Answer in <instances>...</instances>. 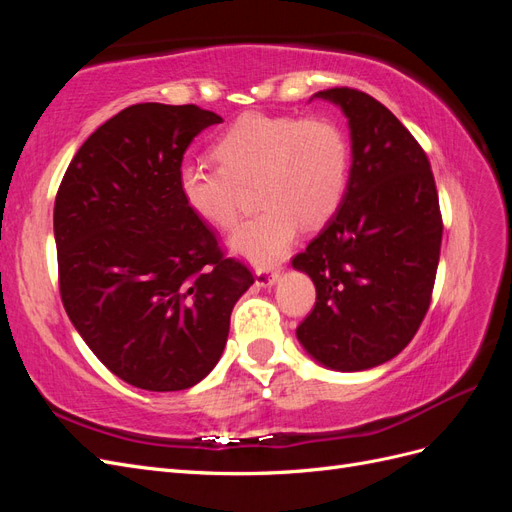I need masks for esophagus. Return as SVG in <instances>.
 Segmentation results:
<instances>
[{
    "instance_id": "obj_1",
    "label": "esophagus",
    "mask_w": 512,
    "mask_h": 512,
    "mask_svg": "<svg viewBox=\"0 0 512 512\" xmlns=\"http://www.w3.org/2000/svg\"><path fill=\"white\" fill-rule=\"evenodd\" d=\"M277 280H280V271H267V269L256 271V286H260V288H269Z\"/></svg>"
}]
</instances>
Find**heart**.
I'll return each mask as SVG.
<instances>
[{
    "mask_svg": "<svg viewBox=\"0 0 512 512\" xmlns=\"http://www.w3.org/2000/svg\"><path fill=\"white\" fill-rule=\"evenodd\" d=\"M211 153L218 166L185 162L179 168V194L200 222L228 230L239 215V185L256 183L262 211L228 239L230 252L256 267L280 260L301 226H322L342 205L348 141L333 119L245 115Z\"/></svg>",
    "mask_w": 512,
    "mask_h": 512,
    "instance_id": "b5f03b06",
    "label": "heart"
}]
</instances>
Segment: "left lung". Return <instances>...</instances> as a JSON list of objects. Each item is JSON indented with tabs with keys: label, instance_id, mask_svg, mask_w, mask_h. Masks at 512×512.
I'll use <instances>...</instances> for the list:
<instances>
[{
	"label": "left lung",
	"instance_id": "left-lung-1",
	"mask_svg": "<svg viewBox=\"0 0 512 512\" xmlns=\"http://www.w3.org/2000/svg\"><path fill=\"white\" fill-rule=\"evenodd\" d=\"M314 98L346 115L352 166L342 205L292 258L316 286L297 339L324 367L363 371L404 350L427 314L442 245L438 192L425 151L384 104L348 87Z\"/></svg>",
	"mask_w": 512,
	"mask_h": 512
}]
</instances>
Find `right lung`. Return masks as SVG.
Returning a JSON list of instances; mask_svg holds the SVG:
<instances>
[{
  "label": "right lung",
  "mask_w": 512,
  "mask_h": 512,
  "mask_svg": "<svg viewBox=\"0 0 512 512\" xmlns=\"http://www.w3.org/2000/svg\"><path fill=\"white\" fill-rule=\"evenodd\" d=\"M222 117L194 104L123 108L76 151L53 230L66 314L117 378L183 391L218 365L232 307L254 284L185 207L183 153Z\"/></svg>",
  "instance_id": "add662e5"
}]
</instances>
